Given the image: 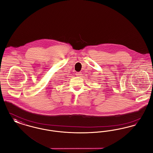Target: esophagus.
<instances>
[{
    "label": "esophagus",
    "instance_id": "obj_1",
    "mask_svg": "<svg viewBox=\"0 0 153 153\" xmlns=\"http://www.w3.org/2000/svg\"><path fill=\"white\" fill-rule=\"evenodd\" d=\"M81 75H82V73L81 72H76V75L78 76H80Z\"/></svg>",
    "mask_w": 153,
    "mask_h": 153
}]
</instances>
